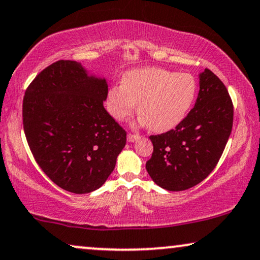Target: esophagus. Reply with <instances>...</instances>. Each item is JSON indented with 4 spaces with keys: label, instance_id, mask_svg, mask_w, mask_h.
Instances as JSON below:
<instances>
[{
    "label": "esophagus",
    "instance_id": "34e87169",
    "mask_svg": "<svg viewBox=\"0 0 260 260\" xmlns=\"http://www.w3.org/2000/svg\"><path fill=\"white\" fill-rule=\"evenodd\" d=\"M140 137H141L140 135H137V134H127V141H129V142L137 141Z\"/></svg>",
    "mask_w": 260,
    "mask_h": 260
}]
</instances>
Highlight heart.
Returning <instances> with one entry per match:
<instances>
[{
	"mask_svg": "<svg viewBox=\"0 0 260 260\" xmlns=\"http://www.w3.org/2000/svg\"><path fill=\"white\" fill-rule=\"evenodd\" d=\"M195 94L197 83L190 74L143 67L125 73L122 85L110 88L106 109L116 120H123L138 104L141 124L155 133H166L184 119Z\"/></svg>",
	"mask_w": 260,
	"mask_h": 260,
	"instance_id": "b5f03b06",
	"label": "heart"
}]
</instances>
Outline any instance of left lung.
Masks as SVG:
<instances>
[{
  "mask_svg": "<svg viewBox=\"0 0 260 260\" xmlns=\"http://www.w3.org/2000/svg\"><path fill=\"white\" fill-rule=\"evenodd\" d=\"M233 126V103L221 80L206 69L194 108L175 129L149 138L154 145L145 168L157 186L186 190L218 165Z\"/></svg>",
  "mask_w": 260,
  "mask_h": 260,
  "instance_id": "8db88e82",
  "label": "left lung"
}]
</instances>
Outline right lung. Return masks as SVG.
Returning a JSON list of instances; mask_svg holds the SVG:
<instances>
[{"mask_svg":"<svg viewBox=\"0 0 260 260\" xmlns=\"http://www.w3.org/2000/svg\"><path fill=\"white\" fill-rule=\"evenodd\" d=\"M106 97V80L90 77L72 60L46 67L24 92L23 130L31 154L71 193L102 187L125 147L126 131L105 110Z\"/></svg>","mask_w":260,"mask_h":260,"instance_id":"1","label":"right lung"}]
</instances>
